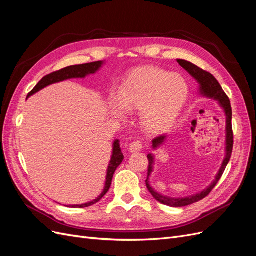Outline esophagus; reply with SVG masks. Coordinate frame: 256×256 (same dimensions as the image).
<instances>
[{
	"instance_id": "obj_1",
	"label": "esophagus",
	"mask_w": 256,
	"mask_h": 256,
	"mask_svg": "<svg viewBox=\"0 0 256 256\" xmlns=\"http://www.w3.org/2000/svg\"><path fill=\"white\" fill-rule=\"evenodd\" d=\"M143 148V145L140 141H136L129 144V152H138Z\"/></svg>"
}]
</instances>
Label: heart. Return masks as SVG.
I'll use <instances>...</instances> for the list:
<instances>
[{
  "mask_svg": "<svg viewBox=\"0 0 256 256\" xmlns=\"http://www.w3.org/2000/svg\"><path fill=\"white\" fill-rule=\"evenodd\" d=\"M189 88L180 74L156 67L136 70L122 83L113 112L141 111L142 125L150 132H161L176 120L188 98Z\"/></svg>",
  "mask_w": 256,
  "mask_h": 256,
  "instance_id": "obj_1",
  "label": "heart"
}]
</instances>
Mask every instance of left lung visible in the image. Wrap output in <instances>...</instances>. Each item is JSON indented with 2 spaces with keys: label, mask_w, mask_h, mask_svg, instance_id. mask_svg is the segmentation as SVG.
Wrapping results in <instances>:
<instances>
[{
  "label": "left lung",
  "mask_w": 256,
  "mask_h": 256,
  "mask_svg": "<svg viewBox=\"0 0 256 256\" xmlns=\"http://www.w3.org/2000/svg\"><path fill=\"white\" fill-rule=\"evenodd\" d=\"M177 63L180 64L186 72H187L193 79H196V81L198 83V92L203 97L209 98V99H214L216 102H218L220 106L223 109L224 113H226V157L223 159L222 166L219 170L218 174L216 175L214 180L208 186L206 189H204L202 192L196 193V194H193L190 196H186V198H171V196H162L159 192L154 190L152 186L150 184V174L154 171V156L152 154H147V158H148V173H147V180H146V187L150 192V194L152 198L158 200L159 203L164 204L171 207H184V206H188L191 205L196 202H198V200H203L206 198L210 191L214 188V186L216 182H219L221 178L223 172L226 171V168L228 164V161L232 156V150H233V130H232V106L230 99L226 96V92L222 90L220 83L216 81L214 76L209 74L203 69H200L196 65L190 63L188 60H177ZM168 136L166 134H162L157 138H154L152 140V150H156L158 147H160L162 144H164Z\"/></svg>",
  "instance_id": "1"
}]
</instances>
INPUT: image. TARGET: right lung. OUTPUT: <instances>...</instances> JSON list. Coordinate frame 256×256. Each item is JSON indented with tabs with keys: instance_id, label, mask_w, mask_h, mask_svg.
Here are the masks:
<instances>
[{
	"instance_id": "obj_1",
	"label": "right lung",
	"mask_w": 256,
	"mask_h": 256,
	"mask_svg": "<svg viewBox=\"0 0 256 256\" xmlns=\"http://www.w3.org/2000/svg\"><path fill=\"white\" fill-rule=\"evenodd\" d=\"M104 65V60H98V62H92V63H88V64H82V65H74V66H68L65 67L60 70L54 72L50 74H47L46 76L38 82L36 84V86L28 92V98L30 97L32 95L36 94L37 92L42 90V88L49 86L51 84L54 83H58L62 81L65 80H69V79H76V78H85V76L88 74H96L100 68L102 67ZM124 160V154L120 150V140H115L113 142L112 145V156H111V160L109 162V166H108V170H106V182H104V187L102 192L100 193V196L98 198H96L95 200H90V202L84 203L81 205H68L67 207H72V208H84V207H88L96 204L97 202H99L102 200L106 193L109 191L111 184H112V178L114 175L115 170L118 168V166L122 164Z\"/></svg>"
}]
</instances>
